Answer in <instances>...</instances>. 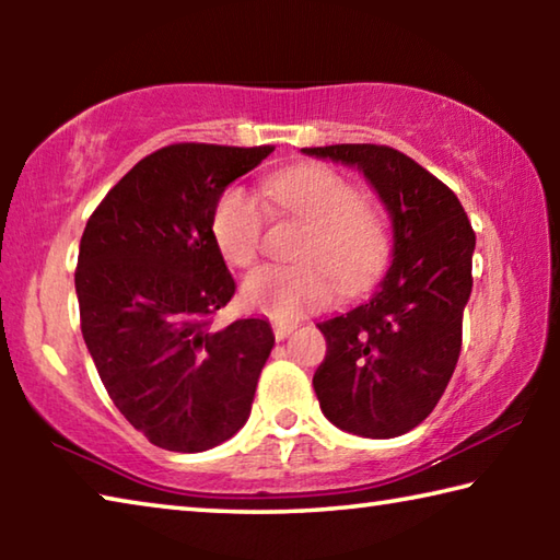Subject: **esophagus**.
<instances>
[{
    "label": "esophagus",
    "mask_w": 560,
    "mask_h": 560,
    "mask_svg": "<svg viewBox=\"0 0 560 560\" xmlns=\"http://www.w3.org/2000/svg\"><path fill=\"white\" fill-rule=\"evenodd\" d=\"M293 328H296V324H273V338L277 340L289 338L293 334Z\"/></svg>",
    "instance_id": "34e87169"
}]
</instances>
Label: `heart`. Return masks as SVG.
<instances>
[{"label": "heart", "mask_w": 560, "mask_h": 560, "mask_svg": "<svg viewBox=\"0 0 560 560\" xmlns=\"http://www.w3.org/2000/svg\"><path fill=\"white\" fill-rule=\"evenodd\" d=\"M264 189L279 210L314 224V232L303 244V267L269 264L246 277V306L277 320H296L308 311L326 308L336 299L338 283L346 293L373 287L390 257V240L383 222L365 210V197L353 183L330 167L301 165L269 177ZM264 222L261 202L244 187L226 189L220 197L212 236L232 267L244 269L257 261Z\"/></svg>", "instance_id": "1"}]
</instances>
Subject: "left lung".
Wrapping results in <instances>:
<instances>
[{"mask_svg":"<svg viewBox=\"0 0 560 560\" xmlns=\"http://www.w3.org/2000/svg\"><path fill=\"white\" fill-rule=\"evenodd\" d=\"M301 153L355 167L393 222V261L377 291L316 324L328 343L314 375L320 412L358 438H400L434 410L457 365L477 236L457 195L400 150Z\"/></svg>","mask_w":560,"mask_h":560,"instance_id":"1","label":"left lung"}]
</instances>
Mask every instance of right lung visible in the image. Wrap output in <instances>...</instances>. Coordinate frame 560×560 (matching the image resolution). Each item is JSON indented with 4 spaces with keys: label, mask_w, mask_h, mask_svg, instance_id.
Segmentation results:
<instances>
[{
    "label": "right lung",
    "mask_w": 560,
    "mask_h": 560,
    "mask_svg": "<svg viewBox=\"0 0 560 560\" xmlns=\"http://www.w3.org/2000/svg\"><path fill=\"white\" fill-rule=\"evenodd\" d=\"M271 153L160 148L103 197L83 230V340L113 405L163 450H212L249 420L273 334L267 318L212 326L236 289L212 214L224 189Z\"/></svg>",
    "instance_id": "1"
}]
</instances>
